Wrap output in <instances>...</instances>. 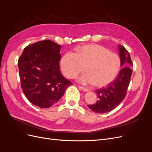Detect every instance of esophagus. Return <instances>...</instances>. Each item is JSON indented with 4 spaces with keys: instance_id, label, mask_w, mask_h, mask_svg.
Instances as JSON below:
<instances>
[{
    "instance_id": "esophagus-1",
    "label": "esophagus",
    "mask_w": 152,
    "mask_h": 152,
    "mask_svg": "<svg viewBox=\"0 0 152 152\" xmlns=\"http://www.w3.org/2000/svg\"><path fill=\"white\" fill-rule=\"evenodd\" d=\"M79 88H80L82 91H85V92H88V91H89V89L86 88V87H82V86H79Z\"/></svg>"
}]
</instances>
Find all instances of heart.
I'll use <instances>...</instances> for the list:
<instances>
[{"label":"heart","mask_w":152,"mask_h":152,"mask_svg":"<svg viewBox=\"0 0 152 152\" xmlns=\"http://www.w3.org/2000/svg\"><path fill=\"white\" fill-rule=\"evenodd\" d=\"M65 77L72 79L82 70L86 72L78 78L84 84L103 87L111 83L118 76L121 60L117 53L110 52L98 44L84 45L76 48L75 53L67 52L59 62Z\"/></svg>","instance_id":"obj_1"}]
</instances>
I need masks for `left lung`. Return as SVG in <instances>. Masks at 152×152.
<instances>
[{"mask_svg":"<svg viewBox=\"0 0 152 152\" xmlns=\"http://www.w3.org/2000/svg\"><path fill=\"white\" fill-rule=\"evenodd\" d=\"M118 49L121 66L124 68L116 79L107 87L96 91L98 100L94 104L87 105L94 112L103 113L112 111L122 102L126 96L132 72V63L127 50L121 45H119Z\"/></svg>","mask_w":152,"mask_h":152,"instance_id":"8db88e82","label":"left lung"}]
</instances>
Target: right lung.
Returning a JSON list of instances; mask_svg holds the SVG:
<instances>
[{"instance_id":"obj_1","label":"right lung","mask_w":152,"mask_h":152,"mask_svg":"<svg viewBox=\"0 0 152 152\" xmlns=\"http://www.w3.org/2000/svg\"><path fill=\"white\" fill-rule=\"evenodd\" d=\"M60 49L61 45L51 40L39 41L26 46L18 59L23 92L39 107H50L73 85L60 72Z\"/></svg>"}]
</instances>
